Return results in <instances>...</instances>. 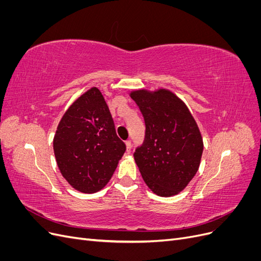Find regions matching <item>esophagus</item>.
<instances>
[{"mask_svg": "<svg viewBox=\"0 0 261 261\" xmlns=\"http://www.w3.org/2000/svg\"><path fill=\"white\" fill-rule=\"evenodd\" d=\"M125 145H126V152L127 153H130V150H132V141L130 140H127L125 143Z\"/></svg>", "mask_w": 261, "mask_h": 261, "instance_id": "esophagus-1", "label": "esophagus"}]
</instances>
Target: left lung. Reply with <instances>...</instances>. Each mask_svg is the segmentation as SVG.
Listing matches in <instances>:
<instances>
[{"instance_id":"left-lung-1","label":"left lung","mask_w":261,"mask_h":261,"mask_svg":"<svg viewBox=\"0 0 261 261\" xmlns=\"http://www.w3.org/2000/svg\"><path fill=\"white\" fill-rule=\"evenodd\" d=\"M146 124L144 143L134 159L145 183L161 197L176 195L199 169L203 143L186 105L167 89L130 92Z\"/></svg>"}]
</instances>
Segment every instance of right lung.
<instances>
[{"mask_svg": "<svg viewBox=\"0 0 261 261\" xmlns=\"http://www.w3.org/2000/svg\"><path fill=\"white\" fill-rule=\"evenodd\" d=\"M53 149L63 177L77 191L96 193L112 177L126 146L117 137L107 102L96 87L63 115Z\"/></svg>", "mask_w": 261, "mask_h": 261, "instance_id": "add662e5", "label": "right lung"}]
</instances>
